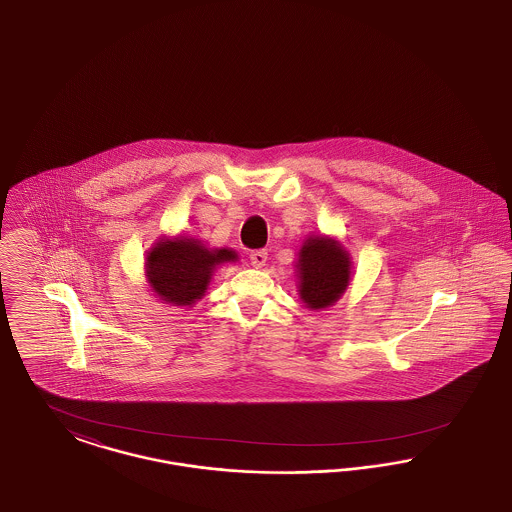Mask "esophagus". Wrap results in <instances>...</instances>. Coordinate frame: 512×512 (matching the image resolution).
Instances as JSON below:
<instances>
[{
    "instance_id": "obj_1",
    "label": "esophagus",
    "mask_w": 512,
    "mask_h": 512,
    "mask_svg": "<svg viewBox=\"0 0 512 512\" xmlns=\"http://www.w3.org/2000/svg\"><path fill=\"white\" fill-rule=\"evenodd\" d=\"M267 260V252L265 250H252L250 252V262L254 267H264Z\"/></svg>"
}]
</instances>
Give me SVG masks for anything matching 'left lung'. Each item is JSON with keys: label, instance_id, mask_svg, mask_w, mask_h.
<instances>
[{"label": "left lung", "instance_id": "1", "mask_svg": "<svg viewBox=\"0 0 512 512\" xmlns=\"http://www.w3.org/2000/svg\"><path fill=\"white\" fill-rule=\"evenodd\" d=\"M300 296L311 309H324L336 302L349 284V258L336 241L309 239L298 260Z\"/></svg>", "mask_w": 512, "mask_h": 512}]
</instances>
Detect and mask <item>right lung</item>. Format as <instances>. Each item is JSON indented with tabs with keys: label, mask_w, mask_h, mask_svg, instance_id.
Instances as JSON below:
<instances>
[{
	"label": "right lung",
	"mask_w": 512,
	"mask_h": 512,
	"mask_svg": "<svg viewBox=\"0 0 512 512\" xmlns=\"http://www.w3.org/2000/svg\"><path fill=\"white\" fill-rule=\"evenodd\" d=\"M233 260H237L235 252L209 250L193 239L161 241L150 252L148 279L163 302L190 305L205 294L212 269Z\"/></svg>",
	"instance_id": "obj_1"
}]
</instances>
